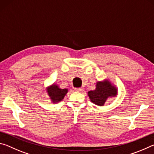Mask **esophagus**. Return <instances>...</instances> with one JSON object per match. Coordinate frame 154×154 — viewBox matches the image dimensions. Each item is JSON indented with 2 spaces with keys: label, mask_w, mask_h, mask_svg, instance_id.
Returning <instances> with one entry per match:
<instances>
[{
  "label": "esophagus",
  "mask_w": 154,
  "mask_h": 154,
  "mask_svg": "<svg viewBox=\"0 0 154 154\" xmlns=\"http://www.w3.org/2000/svg\"><path fill=\"white\" fill-rule=\"evenodd\" d=\"M83 90V88H75V91H76V92H82Z\"/></svg>",
  "instance_id": "obj_1"
}]
</instances>
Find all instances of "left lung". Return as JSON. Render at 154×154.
Segmentation results:
<instances>
[{
    "label": "left lung",
    "mask_w": 154,
    "mask_h": 154,
    "mask_svg": "<svg viewBox=\"0 0 154 154\" xmlns=\"http://www.w3.org/2000/svg\"><path fill=\"white\" fill-rule=\"evenodd\" d=\"M118 94V88L108 79L98 81L96 83L95 90L88 92L91 102L100 106H104L109 98L116 97Z\"/></svg>",
    "instance_id": "1"
}]
</instances>
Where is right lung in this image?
<instances>
[{"label":"right lung","mask_w":154,"mask_h":154,"mask_svg":"<svg viewBox=\"0 0 154 154\" xmlns=\"http://www.w3.org/2000/svg\"><path fill=\"white\" fill-rule=\"evenodd\" d=\"M68 92L69 91L67 88L62 89L58 84L55 83H53L46 88V92L49 96L51 103L54 104L58 103L63 100Z\"/></svg>","instance_id":"add662e5"}]
</instances>
